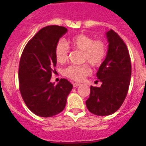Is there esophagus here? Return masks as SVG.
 Instances as JSON below:
<instances>
[{"instance_id": "obj_1", "label": "esophagus", "mask_w": 146, "mask_h": 146, "mask_svg": "<svg viewBox=\"0 0 146 146\" xmlns=\"http://www.w3.org/2000/svg\"><path fill=\"white\" fill-rule=\"evenodd\" d=\"M80 83H78V82H74V83H73V86H74V88L78 87V86H80Z\"/></svg>"}]
</instances>
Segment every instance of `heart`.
Masks as SVG:
<instances>
[{
    "instance_id": "obj_1",
    "label": "heart",
    "mask_w": 146,
    "mask_h": 146,
    "mask_svg": "<svg viewBox=\"0 0 146 146\" xmlns=\"http://www.w3.org/2000/svg\"><path fill=\"white\" fill-rule=\"evenodd\" d=\"M67 44L74 50L82 51L81 61L88 62L94 67L102 64L107 55V45L102 40H94L90 36L79 33L74 35L67 41ZM64 42H58L55 47V57L57 62L63 64L69 58V48ZM91 73L87 64L82 65H70L66 68L64 74L74 81H81Z\"/></svg>"
}]
</instances>
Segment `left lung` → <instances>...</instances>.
Returning a JSON list of instances; mask_svg holds the SVG:
<instances>
[{
    "label": "left lung",
    "mask_w": 146,
    "mask_h": 146,
    "mask_svg": "<svg viewBox=\"0 0 146 146\" xmlns=\"http://www.w3.org/2000/svg\"><path fill=\"white\" fill-rule=\"evenodd\" d=\"M108 53L99 68L96 77L101 87L91 86L86 107L93 114L100 116L116 112L125 100L131 75V59L123 39L117 33L110 30L106 33Z\"/></svg>",
    "instance_id": "1"
}]
</instances>
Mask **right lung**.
<instances>
[{
	"label": "right lung",
	"instance_id": "add662e5",
	"mask_svg": "<svg viewBox=\"0 0 146 146\" xmlns=\"http://www.w3.org/2000/svg\"><path fill=\"white\" fill-rule=\"evenodd\" d=\"M66 32L58 25L42 28L22 53L18 73L20 94L28 109L38 116L52 117L63 111L73 88L66 79H60L56 86L50 82L57 63L55 45Z\"/></svg>",
	"mask_w": 146,
	"mask_h": 146
}]
</instances>
